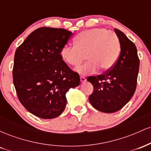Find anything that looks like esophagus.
<instances>
[{
	"label": "esophagus",
	"mask_w": 151,
	"mask_h": 151,
	"mask_svg": "<svg viewBox=\"0 0 151 151\" xmlns=\"http://www.w3.org/2000/svg\"><path fill=\"white\" fill-rule=\"evenodd\" d=\"M86 80V78H84V77H80V81H81V83L85 82Z\"/></svg>",
	"instance_id": "34e87169"
}]
</instances>
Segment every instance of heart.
Segmentation results:
<instances>
[{
    "instance_id": "heart-1",
    "label": "heart",
    "mask_w": 151,
    "mask_h": 151,
    "mask_svg": "<svg viewBox=\"0 0 151 151\" xmlns=\"http://www.w3.org/2000/svg\"><path fill=\"white\" fill-rule=\"evenodd\" d=\"M75 45H65L60 55L69 65L77 67L84 60V65L77 69L79 74L93 73L99 69L103 72L110 70L116 62L120 54L119 37L113 32L104 28H93L84 30L74 39Z\"/></svg>"
}]
</instances>
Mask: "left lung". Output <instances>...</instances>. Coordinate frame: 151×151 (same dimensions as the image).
Segmentation results:
<instances>
[{"mask_svg":"<svg viewBox=\"0 0 151 151\" xmlns=\"http://www.w3.org/2000/svg\"><path fill=\"white\" fill-rule=\"evenodd\" d=\"M121 46L116 63L104 74L91 76L88 81L93 86L89 97L93 108L104 113L118 111L130 101L136 89L139 58L134 43L124 32L114 29Z\"/></svg>","mask_w":151,"mask_h":151,"instance_id":"left-lung-1","label":"left lung"}]
</instances>
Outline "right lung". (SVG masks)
Segmentation results:
<instances>
[{
  "mask_svg": "<svg viewBox=\"0 0 151 151\" xmlns=\"http://www.w3.org/2000/svg\"><path fill=\"white\" fill-rule=\"evenodd\" d=\"M72 35L65 29L40 27L15 51L13 78L18 99L41 119L59 116L65 109L66 93L80 84L79 74L60 55Z\"/></svg>",
  "mask_w": 151,
  "mask_h": 151,
  "instance_id": "right-lung-1",
  "label": "right lung"
}]
</instances>
